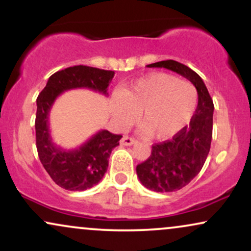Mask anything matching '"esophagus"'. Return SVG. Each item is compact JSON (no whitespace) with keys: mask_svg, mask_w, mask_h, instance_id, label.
Listing matches in <instances>:
<instances>
[{"mask_svg":"<svg viewBox=\"0 0 251 251\" xmlns=\"http://www.w3.org/2000/svg\"><path fill=\"white\" fill-rule=\"evenodd\" d=\"M135 143H137V140L133 139V138H131V137H127V135H124V137L122 138V140H120V144H122V145H125V146H131Z\"/></svg>","mask_w":251,"mask_h":251,"instance_id":"34e87169","label":"esophagus"}]
</instances>
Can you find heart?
I'll return each mask as SVG.
<instances>
[{
	"label": "heart",
	"mask_w": 251,
	"mask_h": 251,
	"mask_svg": "<svg viewBox=\"0 0 251 251\" xmlns=\"http://www.w3.org/2000/svg\"><path fill=\"white\" fill-rule=\"evenodd\" d=\"M197 91L191 82L168 73L139 77L113 101L114 114L122 124H129L140 111L144 131L154 139L174 137L188 125L197 107Z\"/></svg>",
	"instance_id": "heart-1"
}]
</instances>
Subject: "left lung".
<instances>
[{"label":"left lung","mask_w":251,"mask_h":251,"mask_svg":"<svg viewBox=\"0 0 251 251\" xmlns=\"http://www.w3.org/2000/svg\"><path fill=\"white\" fill-rule=\"evenodd\" d=\"M148 67L166 68L186 77L197 89L198 105L189 127L164 143L152 146L151 155L137 165V175L145 188L155 192H172L184 188L200 174L210 151L214 102L201 77L188 66L165 60Z\"/></svg>","instance_id":"obj_1"}]
</instances>
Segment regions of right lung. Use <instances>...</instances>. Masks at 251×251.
<instances>
[{
  "instance_id": "1",
  "label": "right lung",
  "mask_w": 251,
  "mask_h": 251,
  "mask_svg": "<svg viewBox=\"0 0 251 251\" xmlns=\"http://www.w3.org/2000/svg\"><path fill=\"white\" fill-rule=\"evenodd\" d=\"M113 71L88 66H73L54 73L36 99V149L43 168L61 188L83 191L97 185L107 171L112 150L123 135L101 129L74 150H63L53 143L50 132V112L60 94L74 88H88L108 96Z\"/></svg>"
}]
</instances>
